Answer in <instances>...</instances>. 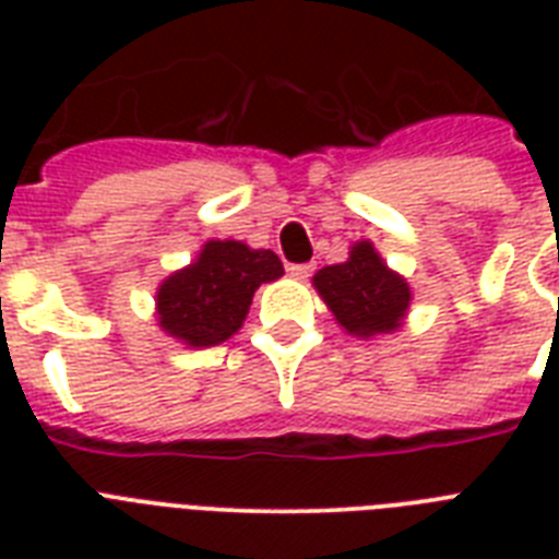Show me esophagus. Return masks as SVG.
<instances>
[{
    "label": "esophagus",
    "mask_w": 559,
    "mask_h": 559,
    "mask_svg": "<svg viewBox=\"0 0 559 559\" xmlns=\"http://www.w3.org/2000/svg\"><path fill=\"white\" fill-rule=\"evenodd\" d=\"M289 275L298 281H307L313 275V263H293V266H289Z\"/></svg>",
    "instance_id": "esophagus-1"
}]
</instances>
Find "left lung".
Returning <instances> with one entry per match:
<instances>
[{"mask_svg":"<svg viewBox=\"0 0 559 559\" xmlns=\"http://www.w3.org/2000/svg\"><path fill=\"white\" fill-rule=\"evenodd\" d=\"M313 287L336 324L357 340L394 333L412 305L408 281L382 261L371 240H357L348 261L316 272Z\"/></svg>","mask_w":559,"mask_h":559,"instance_id":"8db88e82","label":"left lung"}]
</instances>
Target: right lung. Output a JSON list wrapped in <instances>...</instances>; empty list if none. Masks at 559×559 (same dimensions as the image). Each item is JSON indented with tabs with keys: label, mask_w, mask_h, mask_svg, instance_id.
<instances>
[{
	"label": "right lung",
	"mask_w": 559,
	"mask_h": 559,
	"mask_svg": "<svg viewBox=\"0 0 559 559\" xmlns=\"http://www.w3.org/2000/svg\"><path fill=\"white\" fill-rule=\"evenodd\" d=\"M284 275L272 249L243 240H205L188 266L170 272L156 289V322L186 348L231 340L246 322L254 289Z\"/></svg>",
	"instance_id": "add662e5"
}]
</instances>
